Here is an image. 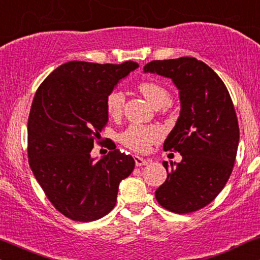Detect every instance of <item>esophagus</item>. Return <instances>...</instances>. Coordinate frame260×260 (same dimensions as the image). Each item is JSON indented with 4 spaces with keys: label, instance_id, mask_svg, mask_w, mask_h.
Segmentation results:
<instances>
[{
    "label": "esophagus",
    "instance_id": "obj_1",
    "mask_svg": "<svg viewBox=\"0 0 260 260\" xmlns=\"http://www.w3.org/2000/svg\"><path fill=\"white\" fill-rule=\"evenodd\" d=\"M134 161H136L137 166H144V165L147 164L146 159L141 158V157H139V155H136V157H134Z\"/></svg>",
    "mask_w": 260,
    "mask_h": 260
}]
</instances>
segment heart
<instances>
[{
    "label": "heart",
    "mask_w": 260,
    "mask_h": 260,
    "mask_svg": "<svg viewBox=\"0 0 260 260\" xmlns=\"http://www.w3.org/2000/svg\"><path fill=\"white\" fill-rule=\"evenodd\" d=\"M140 94L151 103L154 108H161L169 103L168 90L160 83L154 81H143L138 85ZM124 105V95L121 90H113L106 99V108L109 116L119 117L122 113ZM162 138V131L157 126H145L140 123L129 124L119 136L120 143L124 147L134 152L145 153L151 146Z\"/></svg>",
    "instance_id": "1"
}]
</instances>
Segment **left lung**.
Returning a JSON list of instances; mask_svg holds the SVG:
<instances>
[{
  "label": "left lung",
  "mask_w": 260,
  "mask_h": 260,
  "mask_svg": "<svg viewBox=\"0 0 260 260\" xmlns=\"http://www.w3.org/2000/svg\"><path fill=\"white\" fill-rule=\"evenodd\" d=\"M144 72L171 78L181 100L164 150L177 151L182 161L162 162L168 177L155 190V199L170 212H196L219 195L233 170L239 124L230 92L208 65L192 57L152 60Z\"/></svg>",
  "instance_id": "1"
}]
</instances>
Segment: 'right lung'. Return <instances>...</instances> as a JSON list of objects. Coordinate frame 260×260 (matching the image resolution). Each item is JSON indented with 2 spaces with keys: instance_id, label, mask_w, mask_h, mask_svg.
<instances>
[{
  "instance_id": "obj_1",
  "label": "right lung",
  "mask_w": 260,
  "mask_h": 260,
  "mask_svg": "<svg viewBox=\"0 0 260 260\" xmlns=\"http://www.w3.org/2000/svg\"><path fill=\"white\" fill-rule=\"evenodd\" d=\"M138 67L132 60H72L55 69L34 95L29 166L50 202L69 219L90 222L107 215L115 207L120 182L132 174V155L114 148L96 161L90 152L108 122L107 96Z\"/></svg>"
}]
</instances>
